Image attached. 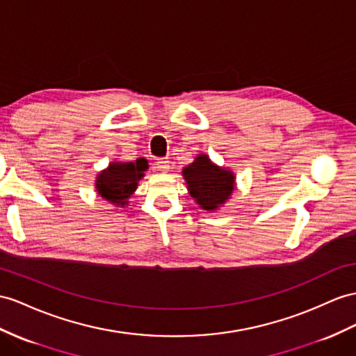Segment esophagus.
<instances>
[{
  "label": "esophagus",
  "mask_w": 356,
  "mask_h": 356,
  "mask_svg": "<svg viewBox=\"0 0 356 356\" xmlns=\"http://www.w3.org/2000/svg\"><path fill=\"white\" fill-rule=\"evenodd\" d=\"M156 168L161 172H167L170 170V161H167V159H158L156 161Z\"/></svg>",
  "instance_id": "1"
}]
</instances>
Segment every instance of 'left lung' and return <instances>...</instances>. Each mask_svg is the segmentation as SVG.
I'll use <instances>...</instances> for the list:
<instances>
[{"mask_svg": "<svg viewBox=\"0 0 356 356\" xmlns=\"http://www.w3.org/2000/svg\"><path fill=\"white\" fill-rule=\"evenodd\" d=\"M189 195L206 212H216L229 202L236 188V176L229 168L216 165L209 154H197L181 171Z\"/></svg>", "mask_w": 356, "mask_h": 356, "instance_id": "obj_1", "label": "left lung"}]
</instances>
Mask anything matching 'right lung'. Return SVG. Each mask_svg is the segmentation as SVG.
Instances as JSON below:
<instances>
[{"label":"right lung","mask_w":356,"mask_h":356,"mask_svg":"<svg viewBox=\"0 0 356 356\" xmlns=\"http://www.w3.org/2000/svg\"><path fill=\"white\" fill-rule=\"evenodd\" d=\"M147 168L149 162L144 158L135 162H109L96 176V193L115 207H126Z\"/></svg>","instance_id":"right-lung-1"}]
</instances>
